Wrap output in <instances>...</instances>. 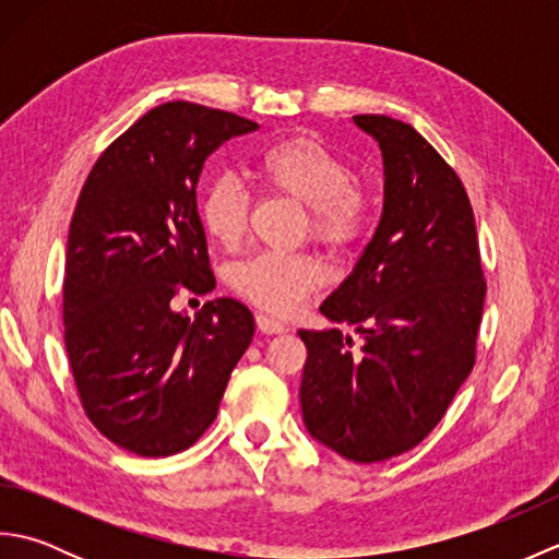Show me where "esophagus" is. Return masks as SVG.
<instances>
[{
  "label": "esophagus",
  "instance_id": "obj_1",
  "mask_svg": "<svg viewBox=\"0 0 559 559\" xmlns=\"http://www.w3.org/2000/svg\"><path fill=\"white\" fill-rule=\"evenodd\" d=\"M257 326L264 331V334H286V331H288L286 324H281L278 319H273L269 314H259L257 317Z\"/></svg>",
  "mask_w": 559,
  "mask_h": 559
}]
</instances>
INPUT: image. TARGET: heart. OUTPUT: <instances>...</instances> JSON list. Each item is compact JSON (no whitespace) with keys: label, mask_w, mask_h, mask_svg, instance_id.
<instances>
[{"label":"heart","mask_w":559,"mask_h":559,"mask_svg":"<svg viewBox=\"0 0 559 559\" xmlns=\"http://www.w3.org/2000/svg\"><path fill=\"white\" fill-rule=\"evenodd\" d=\"M254 180L264 192L286 194L310 209L307 223L314 240L343 247L358 237L370 216V201L353 185V170L336 153L310 136L281 139L254 160ZM249 197L230 175L213 177L199 201L204 230L223 247L240 242L247 225ZM319 269L310 257L261 252L233 269V286L249 302L269 312L288 314L310 295Z\"/></svg>","instance_id":"b5f03b06"}]
</instances>
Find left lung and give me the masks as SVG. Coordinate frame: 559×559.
<instances>
[{
    "mask_svg": "<svg viewBox=\"0 0 559 559\" xmlns=\"http://www.w3.org/2000/svg\"><path fill=\"white\" fill-rule=\"evenodd\" d=\"M384 163V206L353 271L307 331L300 406L307 432L355 463L399 456L442 420L476 362L485 281L466 189L406 122L355 115Z\"/></svg>",
    "mask_w": 559,
    "mask_h": 559,
    "instance_id": "1",
    "label": "left lung"
}]
</instances>
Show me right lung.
<instances>
[{
  "mask_svg": "<svg viewBox=\"0 0 559 559\" xmlns=\"http://www.w3.org/2000/svg\"><path fill=\"white\" fill-rule=\"evenodd\" d=\"M257 122L173 100L115 139L83 185L67 240L64 343L88 420L132 454L170 456L216 420L254 336L240 300L189 319L182 290L216 288L197 182L223 141Z\"/></svg>",
  "mask_w": 559,
  "mask_h": 559,
  "instance_id": "1",
  "label": "right lung"
}]
</instances>
